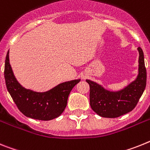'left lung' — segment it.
<instances>
[{
    "mask_svg": "<svg viewBox=\"0 0 150 150\" xmlns=\"http://www.w3.org/2000/svg\"><path fill=\"white\" fill-rule=\"evenodd\" d=\"M139 51V75L137 79L122 91L110 92L97 83L87 80L90 85V105L91 109L104 118H117L132 111L137 106L146 85V69L144 52Z\"/></svg>",
    "mask_w": 150,
    "mask_h": 150,
    "instance_id": "obj_1",
    "label": "left lung"
}]
</instances>
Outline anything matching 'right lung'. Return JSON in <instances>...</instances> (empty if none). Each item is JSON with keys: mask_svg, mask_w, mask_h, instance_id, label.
Returning <instances> with one entry per match:
<instances>
[{"mask_svg": "<svg viewBox=\"0 0 150 150\" xmlns=\"http://www.w3.org/2000/svg\"><path fill=\"white\" fill-rule=\"evenodd\" d=\"M4 78L7 91L19 111L25 116L42 121L52 120L63 112L70 91L80 81L79 79L62 83L44 93L25 89L14 76L9 60V51L5 60Z\"/></svg>", "mask_w": 150, "mask_h": 150, "instance_id": "1", "label": "right lung"}]
</instances>
